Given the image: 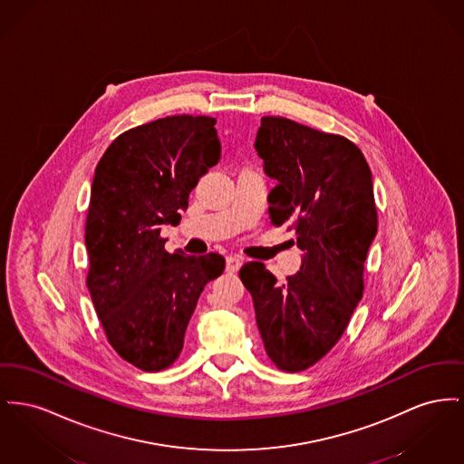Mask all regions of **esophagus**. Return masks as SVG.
I'll return each mask as SVG.
<instances>
[{"mask_svg":"<svg viewBox=\"0 0 464 464\" xmlns=\"http://www.w3.org/2000/svg\"><path fill=\"white\" fill-rule=\"evenodd\" d=\"M240 266H242V259L240 257H237V256H227L226 257V272H238Z\"/></svg>","mask_w":464,"mask_h":464,"instance_id":"esophagus-1","label":"esophagus"}]
</instances>
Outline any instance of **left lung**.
Wrapping results in <instances>:
<instances>
[{
  "label": "left lung",
  "mask_w": 464,
  "mask_h": 464,
  "mask_svg": "<svg viewBox=\"0 0 464 464\" xmlns=\"http://www.w3.org/2000/svg\"><path fill=\"white\" fill-rule=\"evenodd\" d=\"M254 147L276 180L270 218L295 227L303 256L287 282L257 261L244 265L240 278L266 354L280 370L301 372L334 347L362 298L364 261L379 222L372 171L347 138L284 117H263Z\"/></svg>",
  "instance_id": "8db88e82"
}]
</instances>
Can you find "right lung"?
Segmentation results:
<instances>
[{
  "label": "right lung",
  "instance_id": "right-lung-1",
  "mask_svg": "<svg viewBox=\"0 0 464 464\" xmlns=\"http://www.w3.org/2000/svg\"><path fill=\"white\" fill-rule=\"evenodd\" d=\"M216 119L171 115L111 141L91 186L85 222L87 287L110 345L143 372L180 355L205 285L224 272L216 252L164 250L199 177L220 160Z\"/></svg>",
  "mask_w": 464,
  "mask_h": 464
}]
</instances>
